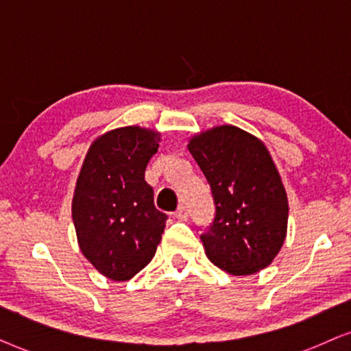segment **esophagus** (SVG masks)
Instances as JSON below:
<instances>
[{"mask_svg": "<svg viewBox=\"0 0 351 351\" xmlns=\"http://www.w3.org/2000/svg\"><path fill=\"white\" fill-rule=\"evenodd\" d=\"M175 218L181 219V221H186V219L189 218V212H188V208H186L184 205H180L178 210H176V212H175Z\"/></svg>", "mask_w": 351, "mask_h": 351, "instance_id": "1", "label": "esophagus"}]
</instances>
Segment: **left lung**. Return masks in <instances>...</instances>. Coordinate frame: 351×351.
<instances>
[{"label":"left lung","mask_w":351,"mask_h":351,"mask_svg":"<svg viewBox=\"0 0 351 351\" xmlns=\"http://www.w3.org/2000/svg\"><path fill=\"white\" fill-rule=\"evenodd\" d=\"M207 178L215 218L200 234L205 255L234 276L268 266L286 239L289 204L278 168L258 138L221 125L189 139Z\"/></svg>","instance_id":"8db88e82"}]
</instances>
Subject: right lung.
<instances>
[{"label":"right lung","instance_id":"right-lung-1","mask_svg":"<svg viewBox=\"0 0 351 351\" xmlns=\"http://www.w3.org/2000/svg\"><path fill=\"white\" fill-rule=\"evenodd\" d=\"M160 133L141 127L107 132L91 144L72 200L78 245L112 281H128L156 255L167 215L144 180Z\"/></svg>","mask_w":351,"mask_h":351}]
</instances>
